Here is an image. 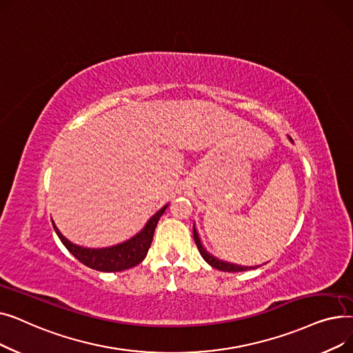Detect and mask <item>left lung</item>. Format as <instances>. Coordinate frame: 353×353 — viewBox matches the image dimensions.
I'll list each match as a JSON object with an SVG mask.
<instances>
[{"mask_svg":"<svg viewBox=\"0 0 353 353\" xmlns=\"http://www.w3.org/2000/svg\"><path fill=\"white\" fill-rule=\"evenodd\" d=\"M193 237H194V242L197 245V249L201 254V257L205 259V261L214 269H219L221 272H245V270H250V269H257L259 266H242V265H236V263H230V262H225V261H220V259L214 257L213 254H210L205 246H203L199 232L196 229V226L193 225Z\"/></svg>","mask_w":353,"mask_h":353,"instance_id":"obj_1","label":"left lung"}]
</instances>
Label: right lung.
<instances>
[{"instance_id": "right-lung-1", "label": "right lung", "mask_w": 353, "mask_h": 353, "mask_svg": "<svg viewBox=\"0 0 353 353\" xmlns=\"http://www.w3.org/2000/svg\"><path fill=\"white\" fill-rule=\"evenodd\" d=\"M167 206L169 205L163 206L157 213H154L150 219H148L144 228L132 239H128L125 242L119 243L116 246L103 248V249H91V248H83L79 245H74L67 237L61 234V232L57 229L55 223H52V226L55 233H57V236L60 237L61 243L67 248V250L74 257L79 259V261L87 268H91L99 272H121L130 268H134L144 261L148 249L152 246L156 226L159 223L161 214L167 209Z\"/></svg>"}]
</instances>
